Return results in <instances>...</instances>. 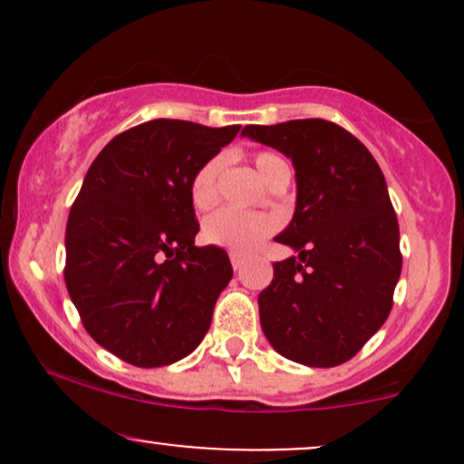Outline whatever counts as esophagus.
Listing matches in <instances>:
<instances>
[{"mask_svg": "<svg viewBox=\"0 0 464 464\" xmlns=\"http://www.w3.org/2000/svg\"><path fill=\"white\" fill-rule=\"evenodd\" d=\"M228 257H231V264H233V268H236V270L242 268L244 262H246V255L237 253V250H231V253H228Z\"/></svg>", "mask_w": 464, "mask_h": 464, "instance_id": "obj_1", "label": "esophagus"}]
</instances>
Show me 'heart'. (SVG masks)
Wrapping results in <instances>:
<instances>
[{
  "instance_id": "1",
  "label": "heart",
  "mask_w": 464,
  "mask_h": 464,
  "mask_svg": "<svg viewBox=\"0 0 464 464\" xmlns=\"http://www.w3.org/2000/svg\"><path fill=\"white\" fill-rule=\"evenodd\" d=\"M225 168L222 157L209 159L202 163L198 172L194 174L189 183L191 205L198 211L209 209L218 200V188H220V174ZM255 168L259 169L266 183H275L276 179L290 174V168L279 154L257 152L255 154ZM276 228V218L262 211H239L233 207L218 209L202 222V239L211 246H220L227 250L246 253L253 250L262 239H266Z\"/></svg>"
}]
</instances>
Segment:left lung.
Segmentation results:
<instances>
[{
    "mask_svg": "<svg viewBox=\"0 0 464 464\" xmlns=\"http://www.w3.org/2000/svg\"><path fill=\"white\" fill-rule=\"evenodd\" d=\"M296 169V211L275 239L296 257L275 262L259 321L281 355L305 366L353 358L386 323L401 275L399 222L386 179L358 137L327 120L250 124Z\"/></svg>",
    "mask_w": 464,
    "mask_h": 464,
    "instance_id": "8db88e82",
    "label": "left lung"
}]
</instances>
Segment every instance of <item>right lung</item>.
<instances>
[{"label":"right lung","instance_id":"add662e5","mask_svg":"<svg viewBox=\"0 0 464 464\" xmlns=\"http://www.w3.org/2000/svg\"><path fill=\"white\" fill-rule=\"evenodd\" d=\"M239 126L150 120L95 157L65 231V284L89 335L141 369L200 344L233 276L227 250L194 246L189 183Z\"/></svg>","mask_w":464,"mask_h":464}]
</instances>
